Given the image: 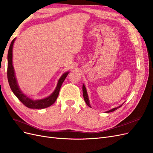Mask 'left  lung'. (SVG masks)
Masks as SVG:
<instances>
[{"label":"left lung","instance_id":"left-lung-1","mask_svg":"<svg viewBox=\"0 0 153 153\" xmlns=\"http://www.w3.org/2000/svg\"><path fill=\"white\" fill-rule=\"evenodd\" d=\"M82 91H83V96H84V100H85V101L86 104H87L88 106H89V107H91V105H90V103H89V98H88V94H87V92L86 88H85V85H83V87H82ZM123 105V103L122 105H120V106H117V107H116V108H114L111 109V110H108V111H106V113H109V112H114V110H117V108H119L121 107V106Z\"/></svg>","mask_w":153,"mask_h":153}]
</instances>
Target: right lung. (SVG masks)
I'll list each match as a JSON object with an SVG mask.
<instances>
[{
	"mask_svg": "<svg viewBox=\"0 0 153 153\" xmlns=\"http://www.w3.org/2000/svg\"><path fill=\"white\" fill-rule=\"evenodd\" d=\"M15 41V38L11 41L7 53V80L11 89L12 90L14 94L17 97L18 99L27 107L35 109L47 108L55 102L58 97L61 87L63 82L65 80V78L68 76L69 72L64 73L61 77L59 78L56 88H55V91L50 96L47 97V98L41 100H33L30 99L22 92L19 88V86L18 85L15 76V70H14V68L13 66V47Z\"/></svg>",
	"mask_w": 153,
	"mask_h": 153,
	"instance_id": "obj_1",
	"label": "right lung"
}]
</instances>
